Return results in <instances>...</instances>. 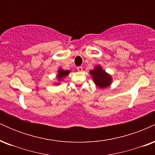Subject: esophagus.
I'll return each instance as SVG.
<instances>
[{"mask_svg": "<svg viewBox=\"0 0 155 155\" xmlns=\"http://www.w3.org/2000/svg\"><path fill=\"white\" fill-rule=\"evenodd\" d=\"M77 70H78V71H79V72L82 71V70H83L82 67H81V66H79V67H77Z\"/></svg>", "mask_w": 155, "mask_h": 155, "instance_id": "34e87169", "label": "esophagus"}]
</instances>
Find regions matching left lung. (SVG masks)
I'll list each match as a JSON object with an SVG mask.
<instances>
[{
  "label": "left lung",
  "instance_id": "obj_1",
  "mask_svg": "<svg viewBox=\"0 0 155 155\" xmlns=\"http://www.w3.org/2000/svg\"><path fill=\"white\" fill-rule=\"evenodd\" d=\"M90 73L92 75L95 84L101 88L106 87L111 82V76L106 74L100 66H96L95 68Z\"/></svg>",
  "mask_w": 155,
  "mask_h": 155
}]
</instances>
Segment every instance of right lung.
I'll return each mask as SVG.
<instances>
[{
  "label": "right lung",
  "mask_w": 155,
  "mask_h": 155,
  "mask_svg": "<svg viewBox=\"0 0 155 155\" xmlns=\"http://www.w3.org/2000/svg\"><path fill=\"white\" fill-rule=\"evenodd\" d=\"M70 73V71H64V70H59L58 71V79H61L62 78L65 77V76H68V74Z\"/></svg>",
  "instance_id": "1"
}]
</instances>
